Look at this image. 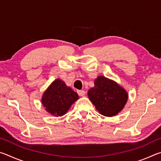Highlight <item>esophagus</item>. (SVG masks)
Masks as SVG:
<instances>
[{
  "label": "esophagus",
  "instance_id": "esophagus-1",
  "mask_svg": "<svg viewBox=\"0 0 161 161\" xmlns=\"http://www.w3.org/2000/svg\"><path fill=\"white\" fill-rule=\"evenodd\" d=\"M77 94L80 95V97H84V95H85V92H84V90H78Z\"/></svg>",
  "mask_w": 161,
  "mask_h": 161
}]
</instances>
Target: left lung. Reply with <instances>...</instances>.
<instances>
[{
	"label": "left lung",
	"instance_id": "left-lung-1",
	"mask_svg": "<svg viewBox=\"0 0 161 161\" xmlns=\"http://www.w3.org/2000/svg\"><path fill=\"white\" fill-rule=\"evenodd\" d=\"M87 94L99 114L108 117L121 112L129 99L123 86L102 75L94 80V86L89 89Z\"/></svg>",
	"mask_w": 161,
	"mask_h": 161
}]
</instances>
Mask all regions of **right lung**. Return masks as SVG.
Wrapping results in <instances>:
<instances>
[{
    "label": "right lung",
    "instance_id": "add662e5",
    "mask_svg": "<svg viewBox=\"0 0 161 161\" xmlns=\"http://www.w3.org/2000/svg\"><path fill=\"white\" fill-rule=\"evenodd\" d=\"M78 99L77 93L58 78L54 80L44 92L41 102L47 112L58 117L64 115Z\"/></svg>",
    "mask_w": 161,
    "mask_h": 161
}]
</instances>
